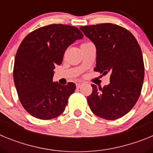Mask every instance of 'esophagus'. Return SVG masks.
<instances>
[{
  "label": "esophagus",
  "mask_w": 153,
  "mask_h": 153,
  "mask_svg": "<svg viewBox=\"0 0 153 153\" xmlns=\"http://www.w3.org/2000/svg\"><path fill=\"white\" fill-rule=\"evenodd\" d=\"M82 85H83V83H76V87H77V88L79 89V87H80V86H82Z\"/></svg>",
  "instance_id": "1"
}]
</instances>
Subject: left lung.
<instances>
[{
	"mask_svg": "<svg viewBox=\"0 0 153 153\" xmlns=\"http://www.w3.org/2000/svg\"><path fill=\"white\" fill-rule=\"evenodd\" d=\"M79 29L97 48L94 70L110 74L109 85L102 88L92 85L89 106L100 118H121L132 109L141 93L145 71L141 48L131 32L117 24L106 23Z\"/></svg>",
	"mask_w": 153,
	"mask_h": 153,
	"instance_id": "obj_1",
	"label": "left lung"
}]
</instances>
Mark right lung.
I'll use <instances>...</instances> for the list:
<instances>
[{
    "instance_id": "add662e5",
    "label": "right lung",
    "mask_w": 153,
    "mask_h": 153,
    "mask_svg": "<svg viewBox=\"0 0 153 153\" xmlns=\"http://www.w3.org/2000/svg\"><path fill=\"white\" fill-rule=\"evenodd\" d=\"M83 33L77 27L50 24L27 35L18 47L13 81L23 107L40 120H51L63 113L76 85L53 82V70L60 65L67 47Z\"/></svg>"
}]
</instances>
